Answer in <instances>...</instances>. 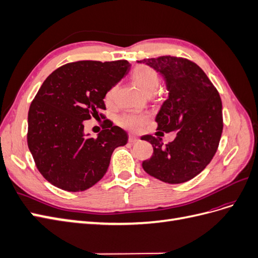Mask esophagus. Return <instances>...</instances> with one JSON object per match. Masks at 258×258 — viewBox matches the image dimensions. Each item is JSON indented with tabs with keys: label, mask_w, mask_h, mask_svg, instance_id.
<instances>
[{
	"label": "esophagus",
	"mask_w": 258,
	"mask_h": 258,
	"mask_svg": "<svg viewBox=\"0 0 258 258\" xmlns=\"http://www.w3.org/2000/svg\"><path fill=\"white\" fill-rule=\"evenodd\" d=\"M139 141H140V139L138 137H136L134 135L129 136V142L130 143H136V142H139Z\"/></svg>",
	"instance_id": "esophagus-1"
}]
</instances>
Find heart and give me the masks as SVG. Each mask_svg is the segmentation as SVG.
<instances>
[{
    "label": "heart",
    "instance_id": "heart-1",
    "mask_svg": "<svg viewBox=\"0 0 258 258\" xmlns=\"http://www.w3.org/2000/svg\"><path fill=\"white\" fill-rule=\"evenodd\" d=\"M131 79L138 86L139 89L145 95L151 96L157 90L159 85V77L157 72L154 69L141 64L137 66L131 74ZM117 87L114 86L105 93V102L112 103L114 100ZM148 121V116L143 113H127L119 118V124L123 128H127L132 131H138L142 129Z\"/></svg>",
    "mask_w": 258,
    "mask_h": 258
}]
</instances>
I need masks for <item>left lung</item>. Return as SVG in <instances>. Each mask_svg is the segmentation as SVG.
<instances>
[{
	"label": "left lung",
	"mask_w": 258,
	"mask_h": 258,
	"mask_svg": "<svg viewBox=\"0 0 258 258\" xmlns=\"http://www.w3.org/2000/svg\"><path fill=\"white\" fill-rule=\"evenodd\" d=\"M166 82L168 99L156 116L157 130H176L172 142L163 146L161 138L144 136L153 145V156L142 162L146 173L169 184L189 181L215 155L223 132L220 93L201 68L179 57L143 59Z\"/></svg>",
	"instance_id": "8db88e82"
}]
</instances>
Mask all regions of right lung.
Returning a JSON list of instances; mask_svg holds the SVG:
<instances>
[{
    "instance_id": "1",
    "label": "right lung",
    "mask_w": 258,
    "mask_h": 258,
    "mask_svg": "<svg viewBox=\"0 0 258 258\" xmlns=\"http://www.w3.org/2000/svg\"><path fill=\"white\" fill-rule=\"evenodd\" d=\"M130 67L127 60L72 62L41 86L29 108L27 139L38 171L53 186L74 192L90 188L106 173L115 148L127 144V132L113 123L90 138L84 120L105 110V93Z\"/></svg>"
}]
</instances>
